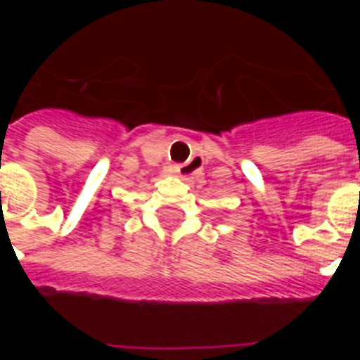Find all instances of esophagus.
I'll list each match as a JSON object with an SVG mask.
<instances>
[{"instance_id": "esophagus-1", "label": "esophagus", "mask_w": 360, "mask_h": 360, "mask_svg": "<svg viewBox=\"0 0 360 360\" xmlns=\"http://www.w3.org/2000/svg\"><path fill=\"white\" fill-rule=\"evenodd\" d=\"M193 167H195V164H187L186 167H174V173H178V174H184V173H187V171H191L193 169Z\"/></svg>"}]
</instances>
